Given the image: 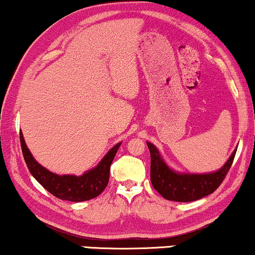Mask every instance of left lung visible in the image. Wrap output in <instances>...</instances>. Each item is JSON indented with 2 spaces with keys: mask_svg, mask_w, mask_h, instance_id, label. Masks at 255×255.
Returning a JSON list of instances; mask_svg holds the SVG:
<instances>
[{
  "mask_svg": "<svg viewBox=\"0 0 255 255\" xmlns=\"http://www.w3.org/2000/svg\"><path fill=\"white\" fill-rule=\"evenodd\" d=\"M151 153V182L154 189L168 201L193 202L214 193L225 179L235 159L237 148L228 161L212 173H184L170 168L152 142L146 141ZM238 147V146H237Z\"/></svg>",
  "mask_w": 255,
  "mask_h": 255,
  "instance_id": "obj_1",
  "label": "left lung"
}]
</instances>
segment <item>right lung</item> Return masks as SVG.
<instances>
[{"mask_svg": "<svg viewBox=\"0 0 255 255\" xmlns=\"http://www.w3.org/2000/svg\"><path fill=\"white\" fill-rule=\"evenodd\" d=\"M19 139L24 160H25L31 175L53 196L71 202L92 200V198L99 196L106 189L107 184L109 182L111 162L122 144V142H118L114 147H111L94 168L87 170L82 175L76 176L59 175V174L50 172L39 162H37V160L31 154L30 149L27 148L25 140H24L22 131H19Z\"/></svg>", "mask_w": 255, "mask_h": 255, "instance_id": "right-lung-1", "label": "right lung"}]
</instances>
